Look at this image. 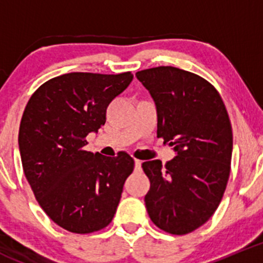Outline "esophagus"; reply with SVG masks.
<instances>
[{
  "mask_svg": "<svg viewBox=\"0 0 263 263\" xmlns=\"http://www.w3.org/2000/svg\"><path fill=\"white\" fill-rule=\"evenodd\" d=\"M141 165H142V161L141 160H135V169L136 171H141Z\"/></svg>",
  "mask_w": 263,
  "mask_h": 263,
  "instance_id": "obj_1",
  "label": "esophagus"
}]
</instances>
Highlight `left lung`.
<instances>
[{
  "label": "left lung",
  "mask_w": 263,
  "mask_h": 263,
  "mask_svg": "<svg viewBox=\"0 0 263 263\" xmlns=\"http://www.w3.org/2000/svg\"><path fill=\"white\" fill-rule=\"evenodd\" d=\"M158 110V137L177 156L142 163L150 179L145 205L164 232L184 235L205 224L219 206L230 174L233 131L213 84L190 71L159 66L136 72Z\"/></svg>",
  "instance_id": "obj_1"
}]
</instances>
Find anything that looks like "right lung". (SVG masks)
I'll return each mask as SVG.
<instances>
[{
    "label": "right lung",
    "mask_w": 263,
    "mask_h": 263,
    "mask_svg": "<svg viewBox=\"0 0 263 263\" xmlns=\"http://www.w3.org/2000/svg\"><path fill=\"white\" fill-rule=\"evenodd\" d=\"M132 79L129 71L65 73L41 85L24 110L18 129L24 173L44 213L68 232L89 234L108 227L134 172L127 153L108 158L84 148Z\"/></svg>",
    "instance_id": "right-lung-1"
}]
</instances>
